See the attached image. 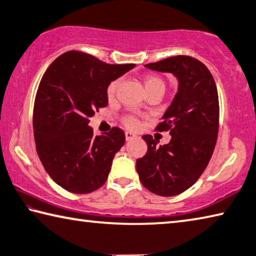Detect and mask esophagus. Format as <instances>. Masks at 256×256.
<instances>
[{
    "label": "esophagus",
    "mask_w": 256,
    "mask_h": 256,
    "mask_svg": "<svg viewBox=\"0 0 256 256\" xmlns=\"http://www.w3.org/2000/svg\"><path fill=\"white\" fill-rule=\"evenodd\" d=\"M134 138H136V136L134 133L125 132V138H126V141H131V140H133Z\"/></svg>",
    "instance_id": "esophagus-1"
}]
</instances>
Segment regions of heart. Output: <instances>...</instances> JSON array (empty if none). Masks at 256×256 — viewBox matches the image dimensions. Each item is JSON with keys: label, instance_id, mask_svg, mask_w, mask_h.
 I'll list each match as a JSON object with an SVG mask.
<instances>
[{"label": "heart", "instance_id": "1", "mask_svg": "<svg viewBox=\"0 0 256 256\" xmlns=\"http://www.w3.org/2000/svg\"><path fill=\"white\" fill-rule=\"evenodd\" d=\"M144 84L146 86V90L148 92H152L154 89L162 88L164 89V82L162 78L154 74H146L144 78ZM120 84V80H112L106 86V97L107 99L112 100V98L115 97L116 92H118V88ZM123 123L126 125L128 128H136L138 125H140V120H138V116L136 115H126L123 118Z\"/></svg>", "mask_w": 256, "mask_h": 256}]
</instances>
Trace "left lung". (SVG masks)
Returning <instances> with one entry per match:
<instances>
[{
  "mask_svg": "<svg viewBox=\"0 0 256 256\" xmlns=\"http://www.w3.org/2000/svg\"><path fill=\"white\" fill-rule=\"evenodd\" d=\"M151 70L170 72L180 81L178 92L156 130L170 132L168 144L142 138L148 151L136 160L142 185L160 196H175L190 188L206 170L219 130V98L214 76L200 60L177 55L146 64Z\"/></svg>",
  "mask_w": 256,
  "mask_h": 256,
  "instance_id": "1",
  "label": "left lung"
}]
</instances>
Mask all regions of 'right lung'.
Returning a JSON list of instances; mask_svg holds the SVG:
<instances>
[{"label": "right lung", "instance_id": "1", "mask_svg": "<svg viewBox=\"0 0 256 256\" xmlns=\"http://www.w3.org/2000/svg\"><path fill=\"white\" fill-rule=\"evenodd\" d=\"M134 66L70 50L44 73L34 104V136L42 166L60 188L88 194L105 184L125 134L115 126L94 136L89 118L107 106V84Z\"/></svg>", "mask_w": 256, "mask_h": 256}]
</instances>
